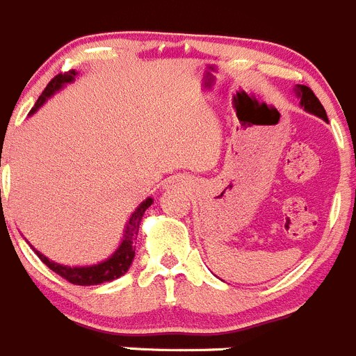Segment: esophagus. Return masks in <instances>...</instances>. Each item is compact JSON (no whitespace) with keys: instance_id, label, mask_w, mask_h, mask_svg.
I'll list each match as a JSON object with an SVG mask.
<instances>
[{"instance_id":"esophagus-1","label":"esophagus","mask_w":356,"mask_h":356,"mask_svg":"<svg viewBox=\"0 0 356 356\" xmlns=\"http://www.w3.org/2000/svg\"><path fill=\"white\" fill-rule=\"evenodd\" d=\"M185 187H187V180H185V178H172V180H169V184L165 185L168 191H181V188Z\"/></svg>"}]
</instances>
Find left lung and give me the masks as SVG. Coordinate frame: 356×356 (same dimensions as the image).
<instances>
[{
	"mask_svg": "<svg viewBox=\"0 0 356 356\" xmlns=\"http://www.w3.org/2000/svg\"><path fill=\"white\" fill-rule=\"evenodd\" d=\"M295 93H296V97L300 99V106L304 107V111H307V113L314 114V116H318V118L328 122L327 113H325V107L321 106V102L318 100V97L312 93L311 88L302 86V84H296Z\"/></svg>",
	"mask_w": 356,
	"mask_h": 356,
	"instance_id": "obj_1",
	"label": "left lung"
}]
</instances>
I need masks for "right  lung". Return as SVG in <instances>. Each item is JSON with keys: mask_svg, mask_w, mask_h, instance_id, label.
Instances as JSON below:
<instances>
[{"mask_svg": "<svg viewBox=\"0 0 356 356\" xmlns=\"http://www.w3.org/2000/svg\"><path fill=\"white\" fill-rule=\"evenodd\" d=\"M77 76H79V74H77L76 70H70L67 72V74H60V76L54 77V79L47 84L44 93L38 97L33 109L29 111V116L37 113V111L40 109V107L44 106V104L54 95V93L63 90L67 84L74 83V81L77 79ZM152 204H153L152 197H146V200L132 211V215H130L129 220H127L125 231H123V238H122V242H120L118 249L114 250L107 259L100 261V263H95V265H86V266L61 265V263L49 259L47 256H44V254H42L40 250L35 249L33 245H31V249L35 250V254L44 261L45 265H47L52 272H56L58 275L67 279L68 282H72V284L97 286V284H104V282H111V280L118 279V277L125 275V273L129 272L130 265H132V261H134V256H136L134 240H136V236H138L139 233V226H141L143 215H145V211L148 210Z\"/></svg>", "mask_w": 356, "mask_h": 356, "instance_id": "obj_1", "label": "right lung"}]
</instances>
